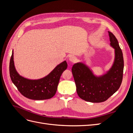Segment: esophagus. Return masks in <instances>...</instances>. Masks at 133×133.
Instances as JSON below:
<instances>
[{"label": "esophagus", "mask_w": 133, "mask_h": 133, "mask_svg": "<svg viewBox=\"0 0 133 133\" xmlns=\"http://www.w3.org/2000/svg\"><path fill=\"white\" fill-rule=\"evenodd\" d=\"M69 61L72 63H75L76 61V58L74 56H70L69 58Z\"/></svg>", "instance_id": "obj_1"}]
</instances>
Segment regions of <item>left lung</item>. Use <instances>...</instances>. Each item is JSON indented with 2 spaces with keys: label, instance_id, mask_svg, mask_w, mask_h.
I'll return each instance as SVG.
<instances>
[{
  "label": "left lung",
  "instance_id": "8db88e82",
  "mask_svg": "<svg viewBox=\"0 0 133 133\" xmlns=\"http://www.w3.org/2000/svg\"><path fill=\"white\" fill-rule=\"evenodd\" d=\"M110 45L115 49V60L108 73L101 76H95L85 64H74L71 71L79 97L87 102H105L117 91L121 85L124 69V59L122 49L117 39L108 31Z\"/></svg>",
  "mask_w": 133,
  "mask_h": 133
}]
</instances>
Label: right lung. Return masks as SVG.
I'll list each match as a JSON object with an SVG mask.
<instances>
[{
  "instance_id": "add662e5",
  "label": "right lung",
  "mask_w": 133,
  "mask_h": 133,
  "mask_svg": "<svg viewBox=\"0 0 133 133\" xmlns=\"http://www.w3.org/2000/svg\"><path fill=\"white\" fill-rule=\"evenodd\" d=\"M13 51L9 64V73L12 82L25 97L33 100H45L51 98L57 92L60 76L66 69V61L56 66L45 77L38 80L24 78L16 71L13 60Z\"/></svg>"
}]
</instances>
